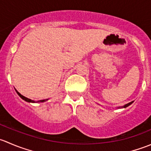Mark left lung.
<instances>
[{
    "label": "left lung",
    "mask_w": 151,
    "mask_h": 151,
    "mask_svg": "<svg viewBox=\"0 0 151 151\" xmlns=\"http://www.w3.org/2000/svg\"><path fill=\"white\" fill-rule=\"evenodd\" d=\"M132 103H133V101H131V102H129V103H128V104H125L124 106H121V107H118V109H121V108H126V107H127V106H129V105H131L132 104Z\"/></svg>",
    "instance_id": "8db88e82"
}]
</instances>
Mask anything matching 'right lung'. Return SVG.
Instances as JSON below:
<instances>
[{"label":"right lung","mask_w":151,"mask_h":151,"mask_svg":"<svg viewBox=\"0 0 151 151\" xmlns=\"http://www.w3.org/2000/svg\"><path fill=\"white\" fill-rule=\"evenodd\" d=\"M15 91H16L18 95H19V96L20 97L21 99H23V100H25V101H27V102H30V103H39V102H45V101H47V100H48V99H44V100H39V101H33V100L30 99H28V98H26V97L24 96L21 95V94L19 93L17 91V90H15Z\"/></svg>","instance_id":"add662e5"}]
</instances>
